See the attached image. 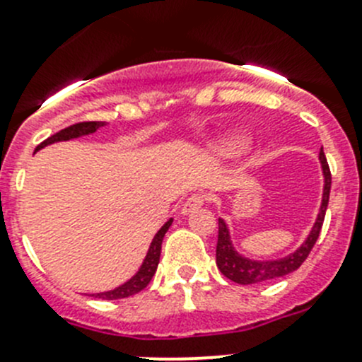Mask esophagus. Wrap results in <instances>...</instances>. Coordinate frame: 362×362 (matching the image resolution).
Listing matches in <instances>:
<instances>
[{
    "label": "esophagus",
    "mask_w": 362,
    "mask_h": 362,
    "mask_svg": "<svg viewBox=\"0 0 362 362\" xmlns=\"http://www.w3.org/2000/svg\"><path fill=\"white\" fill-rule=\"evenodd\" d=\"M203 203H205V199H203L202 194L191 196V198L185 199V203H184V205H182L180 214H182V216H187V214L194 212L196 209H199V206H203Z\"/></svg>",
    "instance_id": "1"
}]
</instances>
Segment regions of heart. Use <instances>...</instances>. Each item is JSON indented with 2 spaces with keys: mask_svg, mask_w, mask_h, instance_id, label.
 Listing matches in <instances>:
<instances>
[{
  "mask_svg": "<svg viewBox=\"0 0 362 362\" xmlns=\"http://www.w3.org/2000/svg\"><path fill=\"white\" fill-rule=\"evenodd\" d=\"M249 146V136L242 134V132H233L230 136H224L219 143L216 145V153L221 157H233L244 152Z\"/></svg>",
  "mask_w": 362,
  "mask_h": 362,
  "instance_id": "heart-1",
  "label": "heart"
}]
</instances>
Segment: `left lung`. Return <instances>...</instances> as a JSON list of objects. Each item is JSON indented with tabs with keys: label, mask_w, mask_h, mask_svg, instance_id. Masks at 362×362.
<instances>
[{
	"label": "left lung",
	"mask_w": 362,
	"mask_h": 362,
	"mask_svg": "<svg viewBox=\"0 0 362 362\" xmlns=\"http://www.w3.org/2000/svg\"><path fill=\"white\" fill-rule=\"evenodd\" d=\"M318 160H320L322 175H324L322 203H320V209H318L313 228L310 230L308 237L304 238L303 244H300L296 251L290 252V255L283 256V258H274V259L247 258V256H244L242 252H238L237 249H235L228 223L223 219V217H219V235H217L216 263H217V269L223 272V276H226V278L231 279L233 283H238V285H256V283L283 278V276L290 274V272H293V270H297L300 265H303V262L308 258L311 249H313L318 235H320L322 224H324L325 210H327L329 192H331V171H329L327 159H325L324 156V148H320Z\"/></svg>",
	"instance_id": "obj_1"
}]
</instances>
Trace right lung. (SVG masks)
I'll use <instances>...</instances> for the list:
<instances>
[{"mask_svg": "<svg viewBox=\"0 0 362 362\" xmlns=\"http://www.w3.org/2000/svg\"><path fill=\"white\" fill-rule=\"evenodd\" d=\"M106 125H107V122H83V124L70 125V127L56 132L54 136H51V138L45 139L44 143H40L35 152H38V150L45 148V146H49V145H54V143L70 141V139H77V138H83V136H90V134H93V132L99 131L100 127H106ZM171 223H173V219L170 217V219H168L166 223L159 228V231L153 235L152 242H150L148 251H146L145 259H143V263L139 265V269L136 270V274L132 276V278H129L127 281L122 283V285L117 286V288L106 290V292L92 293V296L99 297V299H104V300H115V299H125V297H131V296H134V293L141 292L143 288H146V285L152 281L153 274H156L157 265H159L160 245H163V238H164V235H166V231L170 230Z\"/></svg>", "mask_w": 362, "mask_h": 362, "instance_id": "obj_1", "label": "right lung"}]
</instances>
